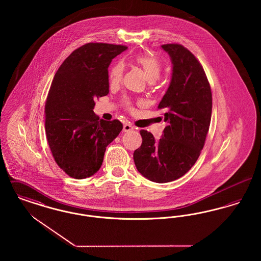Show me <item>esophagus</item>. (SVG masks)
<instances>
[{
  "label": "esophagus",
  "mask_w": 261,
  "mask_h": 261,
  "mask_svg": "<svg viewBox=\"0 0 261 261\" xmlns=\"http://www.w3.org/2000/svg\"><path fill=\"white\" fill-rule=\"evenodd\" d=\"M132 130H134V126L132 124H130V123H125L123 125V131L124 132H129V131H132Z\"/></svg>",
  "instance_id": "esophagus-1"
}]
</instances>
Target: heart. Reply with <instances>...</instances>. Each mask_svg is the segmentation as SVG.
I'll list each match as a JSON object with an SVG mask.
<instances>
[{"mask_svg": "<svg viewBox=\"0 0 261 261\" xmlns=\"http://www.w3.org/2000/svg\"><path fill=\"white\" fill-rule=\"evenodd\" d=\"M135 62L143 68L150 82H154L161 77L163 70V62L159 57L148 54L139 55L137 56ZM123 70L124 66L121 62H117L112 66L110 71V82L112 85L118 84L120 82L123 75ZM125 105L126 107L130 108L129 101H126Z\"/></svg>", "mask_w": 261, "mask_h": 261, "instance_id": "b5f03b06", "label": "heart"}]
</instances>
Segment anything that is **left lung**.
<instances>
[{
  "label": "left lung",
  "mask_w": 261,
  "mask_h": 261,
  "mask_svg": "<svg viewBox=\"0 0 261 261\" xmlns=\"http://www.w3.org/2000/svg\"><path fill=\"white\" fill-rule=\"evenodd\" d=\"M173 64L170 85L159 110L167 122L159 141L141 130L142 145L134 151L137 169L155 183L171 182L182 177L199 159L211 125V85L197 58L180 44H165Z\"/></svg>",
  "instance_id": "obj_1"
}]
</instances>
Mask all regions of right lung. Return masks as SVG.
I'll use <instances>...</instances> for the list:
<instances>
[{
	"instance_id": "1",
	"label": "right lung",
	"mask_w": 261,
	"mask_h": 261,
	"mask_svg": "<svg viewBox=\"0 0 261 261\" xmlns=\"http://www.w3.org/2000/svg\"><path fill=\"white\" fill-rule=\"evenodd\" d=\"M122 45L87 43L73 50L55 74L45 105L46 137L55 162L68 176L96 173L105 151L123 128L99 119L95 99L109 94V66Z\"/></svg>"
}]
</instances>
